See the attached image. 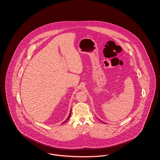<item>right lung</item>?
<instances>
[{
	"label": "right lung",
	"mask_w": 160,
	"mask_h": 160,
	"mask_svg": "<svg viewBox=\"0 0 160 160\" xmlns=\"http://www.w3.org/2000/svg\"><path fill=\"white\" fill-rule=\"evenodd\" d=\"M71 111H70V113H69V114L68 117L67 118V119L64 121V122H63L62 123H65V122H66L67 120H68L69 118V117H70V116H71Z\"/></svg>",
	"instance_id": "obj_1"
}]
</instances>
